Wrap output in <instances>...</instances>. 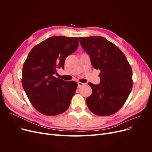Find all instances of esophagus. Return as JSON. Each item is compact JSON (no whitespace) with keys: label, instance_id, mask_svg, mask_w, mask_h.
<instances>
[{"label":"esophagus","instance_id":"esophagus-1","mask_svg":"<svg viewBox=\"0 0 152 152\" xmlns=\"http://www.w3.org/2000/svg\"><path fill=\"white\" fill-rule=\"evenodd\" d=\"M77 84H78V88H80L81 86L84 85V83H82V82H78Z\"/></svg>","mask_w":152,"mask_h":152}]
</instances>
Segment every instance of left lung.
Segmentation results:
<instances>
[{"mask_svg":"<svg viewBox=\"0 0 152 152\" xmlns=\"http://www.w3.org/2000/svg\"><path fill=\"white\" fill-rule=\"evenodd\" d=\"M80 44L88 54L93 66L100 70V83L88 84L92 94L86 99L91 112L99 116L116 113L131 93L132 71L122 50L100 36L79 37Z\"/></svg>","mask_w":152,"mask_h":152,"instance_id":"8db88e82","label":"left lung"}]
</instances>
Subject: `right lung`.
<instances>
[{"label":"right lung","mask_w":152,"mask_h":152,"mask_svg":"<svg viewBox=\"0 0 152 152\" xmlns=\"http://www.w3.org/2000/svg\"><path fill=\"white\" fill-rule=\"evenodd\" d=\"M79 38L54 36L32 49L23 66L22 86L33 107L45 115L65 112L75 93L77 83L54 77L64 68L66 58L75 52Z\"/></svg>","instance_id":"1"}]
</instances>
